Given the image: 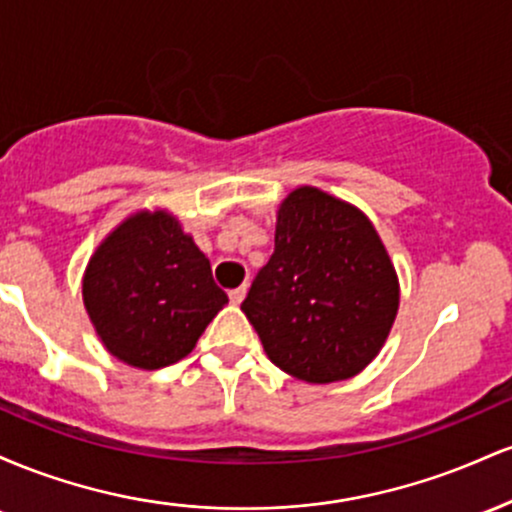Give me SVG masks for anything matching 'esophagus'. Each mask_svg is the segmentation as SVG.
Instances as JSON below:
<instances>
[{
	"label": "esophagus",
	"mask_w": 512,
	"mask_h": 512,
	"mask_svg": "<svg viewBox=\"0 0 512 512\" xmlns=\"http://www.w3.org/2000/svg\"><path fill=\"white\" fill-rule=\"evenodd\" d=\"M245 293H248V284H243V286H238V289L228 291V298H231L233 305H240V303H243Z\"/></svg>",
	"instance_id": "obj_1"
}]
</instances>
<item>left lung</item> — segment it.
<instances>
[{"instance_id":"8db88e82","label":"left lung","mask_w":512,"mask_h":512,"mask_svg":"<svg viewBox=\"0 0 512 512\" xmlns=\"http://www.w3.org/2000/svg\"><path fill=\"white\" fill-rule=\"evenodd\" d=\"M240 310L274 366L305 383H339L383 349L399 279L361 209L303 185L279 204L274 252Z\"/></svg>"}]
</instances>
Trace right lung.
<instances>
[{
	"instance_id": "right-lung-1",
	"label": "right lung",
	"mask_w": 512,
	"mask_h": 512,
	"mask_svg": "<svg viewBox=\"0 0 512 512\" xmlns=\"http://www.w3.org/2000/svg\"><path fill=\"white\" fill-rule=\"evenodd\" d=\"M81 296L105 349L142 370L185 358L228 303L207 255L166 209L134 211L103 238Z\"/></svg>"
}]
</instances>
